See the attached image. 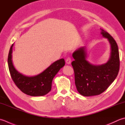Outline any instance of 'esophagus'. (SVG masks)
<instances>
[{"instance_id": "34e87169", "label": "esophagus", "mask_w": 125, "mask_h": 125, "mask_svg": "<svg viewBox=\"0 0 125 125\" xmlns=\"http://www.w3.org/2000/svg\"><path fill=\"white\" fill-rule=\"evenodd\" d=\"M66 62L67 63V64H70L71 62V58L70 57H68L66 58Z\"/></svg>"}]
</instances>
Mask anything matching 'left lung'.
Here are the masks:
<instances>
[{
	"label": "left lung",
	"mask_w": 125,
	"mask_h": 125,
	"mask_svg": "<svg viewBox=\"0 0 125 125\" xmlns=\"http://www.w3.org/2000/svg\"><path fill=\"white\" fill-rule=\"evenodd\" d=\"M101 34L107 38L111 46L108 62L101 65H92L86 59V47H81L73 53L72 66L74 72L75 84L78 91L83 96L99 95L106 91L115 79L120 68L118 45L114 38L105 31Z\"/></svg>",
	"instance_id": "8db88e82"
}]
</instances>
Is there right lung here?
I'll return each instance as SVG.
<instances>
[{
	"mask_svg": "<svg viewBox=\"0 0 125 125\" xmlns=\"http://www.w3.org/2000/svg\"><path fill=\"white\" fill-rule=\"evenodd\" d=\"M8 55V65L11 78L19 90L27 95L43 96L51 90L53 78L61 68L65 65V60L61 59L51 65L44 72L34 77L24 75L15 69L12 61V47Z\"/></svg>",
	"mask_w": 125,
	"mask_h": 125,
	"instance_id": "1",
	"label": "right lung"
}]
</instances>
